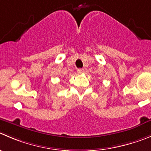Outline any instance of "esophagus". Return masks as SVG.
Listing matches in <instances>:
<instances>
[{
  "mask_svg": "<svg viewBox=\"0 0 151 151\" xmlns=\"http://www.w3.org/2000/svg\"><path fill=\"white\" fill-rule=\"evenodd\" d=\"M77 72H78V73H79V74H81V73H84V69H78V70H77Z\"/></svg>",
  "mask_w": 151,
  "mask_h": 151,
  "instance_id": "esophagus-1",
  "label": "esophagus"
}]
</instances>
